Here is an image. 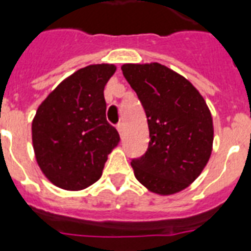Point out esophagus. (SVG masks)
I'll return each mask as SVG.
<instances>
[{
	"instance_id": "esophagus-1",
	"label": "esophagus",
	"mask_w": 251,
	"mask_h": 251,
	"mask_svg": "<svg viewBox=\"0 0 251 251\" xmlns=\"http://www.w3.org/2000/svg\"><path fill=\"white\" fill-rule=\"evenodd\" d=\"M116 127H117V130H119L120 135H122V134H124V129H125V126H124V122H119Z\"/></svg>"
}]
</instances>
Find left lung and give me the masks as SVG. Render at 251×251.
<instances>
[{
	"label": "left lung",
	"instance_id": "obj_1",
	"mask_svg": "<svg viewBox=\"0 0 251 251\" xmlns=\"http://www.w3.org/2000/svg\"><path fill=\"white\" fill-rule=\"evenodd\" d=\"M121 69L150 129L148 150L131 160L135 178L164 196L187 188L206 166L213 148V119L203 98L188 79L158 63Z\"/></svg>",
	"mask_w": 251,
	"mask_h": 251
}]
</instances>
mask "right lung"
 <instances>
[{
    "instance_id": "obj_1",
    "label": "right lung",
    "mask_w": 251,
    "mask_h": 251,
    "mask_svg": "<svg viewBox=\"0 0 251 251\" xmlns=\"http://www.w3.org/2000/svg\"><path fill=\"white\" fill-rule=\"evenodd\" d=\"M113 64H93L66 78L38 107L32 142L38 166L55 185L79 191L101 176L120 142L105 117L104 86Z\"/></svg>"
}]
</instances>
